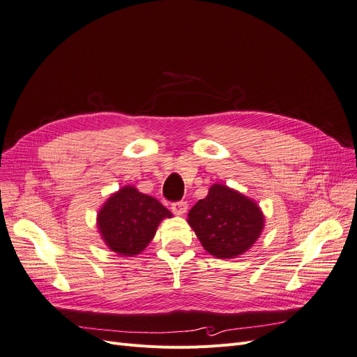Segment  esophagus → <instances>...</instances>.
Returning a JSON list of instances; mask_svg holds the SVG:
<instances>
[{
  "label": "esophagus",
  "mask_w": 357,
  "mask_h": 357,
  "mask_svg": "<svg viewBox=\"0 0 357 357\" xmlns=\"http://www.w3.org/2000/svg\"><path fill=\"white\" fill-rule=\"evenodd\" d=\"M171 208L174 211V214L176 215H183L186 213V210H188V204H186V201H178V202H172Z\"/></svg>",
  "instance_id": "34e87169"
}]
</instances>
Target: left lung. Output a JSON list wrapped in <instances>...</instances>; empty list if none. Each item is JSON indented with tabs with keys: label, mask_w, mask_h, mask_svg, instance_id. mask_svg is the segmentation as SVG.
I'll list each match as a JSON object with an SVG mask.
<instances>
[{
	"label": "left lung",
	"mask_w": 357,
	"mask_h": 357,
	"mask_svg": "<svg viewBox=\"0 0 357 357\" xmlns=\"http://www.w3.org/2000/svg\"><path fill=\"white\" fill-rule=\"evenodd\" d=\"M188 224L210 255L233 259L255 245L265 227V217L253 199L215 183L191 208Z\"/></svg>",
	"instance_id": "left-lung-1"
}]
</instances>
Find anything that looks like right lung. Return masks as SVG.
<instances>
[{"label":"right lung","mask_w":357,"mask_h":357,"mask_svg":"<svg viewBox=\"0 0 357 357\" xmlns=\"http://www.w3.org/2000/svg\"><path fill=\"white\" fill-rule=\"evenodd\" d=\"M166 217H172L171 211L156 198L127 185L105 201L97 224L108 249L120 256H136L152 241Z\"/></svg>","instance_id":"add662e5"}]
</instances>
